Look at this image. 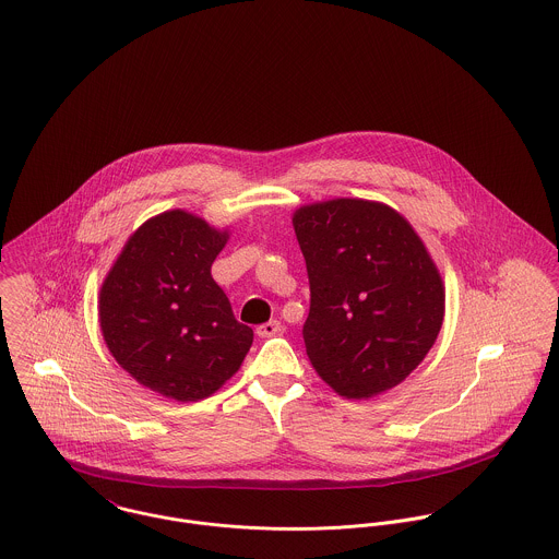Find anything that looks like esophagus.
<instances>
[{"mask_svg": "<svg viewBox=\"0 0 559 559\" xmlns=\"http://www.w3.org/2000/svg\"><path fill=\"white\" fill-rule=\"evenodd\" d=\"M282 331V322L280 320H269V322H264V324H260L258 329H255V335L258 337H273V335H277Z\"/></svg>", "mask_w": 559, "mask_h": 559, "instance_id": "esophagus-1", "label": "esophagus"}]
</instances>
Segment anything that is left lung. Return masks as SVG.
<instances>
[{"instance_id": "8db88e82", "label": "left lung", "mask_w": 559, "mask_h": 559, "mask_svg": "<svg viewBox=\"0 0 559 559\" xmlns=\"http://www.w3.org/2000/svg\"><path fill=\"white\" fill-rule=\"evenodd\" d=\"M293 226L311 293V367L346 400L402 384L436 344L447 299L416 230L393 206L362 199L304 204Z\"/></svg>"}]
</instances>
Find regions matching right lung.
Segmentation results:
<instances>
[{"mask_svg":"<svg viewBox=\"0 0 559 559\" xmlns=\"http://www.w3.org/2000/svg\"><path fill=\"white\" fill-rule=\"evenodd\" d=\"M228 230L183 209L139 226L100 288L102 337L143 386L175 402H199L230 380L254 331L237 322L211 264Z\"/></svg>","mask_w":559,"mask_h":559,"instance_id":"add662e5","label":"right lung"}]
</instances>
